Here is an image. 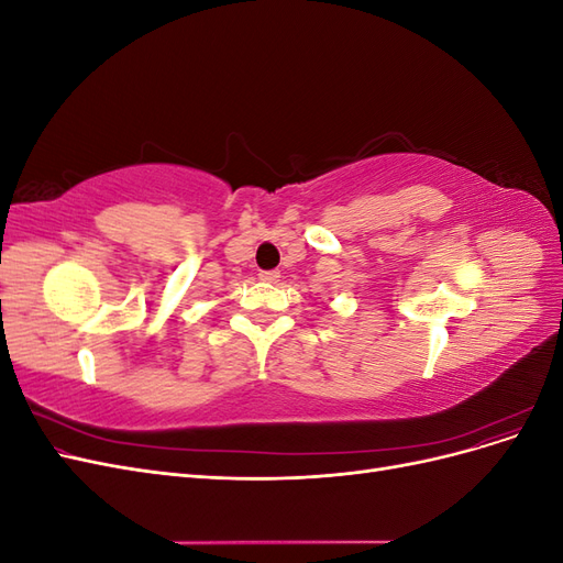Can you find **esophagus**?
<instances>
[{"instance_id":"obj_1","label":"esophagus","mask_w":563,"mask_h":563,"mask_svg":"<svg viewBox=\"0 0 563 563\" xmlns=\"http://www.w3.org/2000/svg\"><path fill=\"white\" fill-rule=\"evenodd\" d=\"M279 277H282L279 269H263V272H261V279H263V282H269V284H277Z\"/></svg>"}]
</instances>
